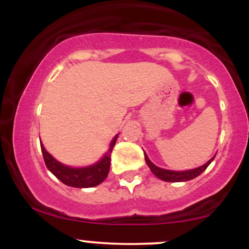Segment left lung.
<instances>
[{"label": "left lung", "instance_id": "8db88e82", "mask_svg": "<svg viewBox=\"0 0 249 249\" xmlns=\"http://www.w3.org/2000/svg\"><path fill=\"white\" fill-rule=\"evenodd\" d=\"M145 154V153H144ZM215 158V156L213 157L211 160H208L206 164L202 165L198 168H194V170L190 171H182V172H177V171H170V170H164V168H160L153 164L150 159L147 158V156L145 154V160H146V164L150 167V170L152 171V173L157 178L164 180V181H170V182H180V181H187V180H192L196 177L200 176L205 170L208 167V165L213 161V159Z\"/></svg>", "mask_w": 249, "mask_h": 249}]
</instances>
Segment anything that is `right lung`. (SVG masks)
Returning <instances> with one entry per match:
<instances>
[{"instance_id": "add662e5", "label": "right lung", "mask_w": 249, "mask_h": 249, "mask_svg": "<svg viewBox=\"0 0 249 249\" xmlns=\"http://www.w3.org/2000/svg\"><path fill=\"white\" fill-rule=\"evenodd\" d=\"M117 137L113 138L111 142L110 148L103 157L101 161H98L95 165H91L89 167H82V168H72L65 165L61 164L57 161L56 159L53 158V156L47 152L44 146L41 145L43 158H44V162L47 165L48 170L50 171L56 178H58L63 184L68 185L71 187H78V188H85V187H93L99 185L105 180L107 177L108 171H110V160H111V152L112 148L115 146Z\"/></svg>"}]
</instances>
